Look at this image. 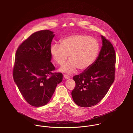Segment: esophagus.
Masks as SVG:
<instances>
[{"label":"esophagus","instance_id":"esophagus-1","mask_svg":"<svg viewBox=\"0 0 133 133\" xmlns=\"http://www.w3.org/2000/svg\"><path fill=\"white\" fill-rule=\"evenodd\" d=\"M63 77H64V78L65 79H68L70 78V77L69 76H68V75H64Z\"/></svg>","mask_w":133,"mask_h":133}]
</instances>
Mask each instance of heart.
I'll return each mask as SVG.
<instances>
[{
  "label": "heart",
  "mask_w": 133,
  "mask_h": 133,
  "mask_svg": "<svg viewBox=\"0 0 133 133\" xmlns=\"http://www.w3.org/2000/svg\"><path fill=\"white\" fill-rule=\"evenodd\" d=\"M99 45L98 41L84 34L74 35L63 38L61 44H53L50 52L54 61L62 65L68 59L70 60L60 69L62 72L71 74L77 68L81 71L88 69L94 63L98 55Z\"/></svg>",
  "instance_id": "heart-1"
}]
</instances>
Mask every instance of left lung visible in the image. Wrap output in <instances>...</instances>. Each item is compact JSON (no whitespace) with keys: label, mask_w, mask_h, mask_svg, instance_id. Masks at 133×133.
<instances>
[{"label":"left lung","mask_w":133,"mask_h":133,"mask_svg":"<svg viewBox=\"0 0 133 133\" xmlns=\"http://www.w3.org/2000/svg\"><path fill=\"white\" fill-rule=\"evenodd\" d=\"M102 46L95 62L83 72L73 77L76 86L72 96L78 106L88 108L99 102L114 82L116 54L111 42L101 36Z\"/></svg>","instance_id":"1"}]
</instances>
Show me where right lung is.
Here are the masks:
<instances>
[{"mask_svg": "<svg viewBox=\"0 0 133 133\" xmlns=\"http://www.w3.org/2000/svg\"><path fill=\"white\" fill-rule=\"evenodd\" d=\"M48 30L32 34L16 51L13 78L19 91L30 105L39 107L46 104L62 74L53 73L55 68L51 62V44L55 36Z\"/></svg>", "mask_w": 133, "mask_h": 133, "instance_id": "right-lung-1", "label": "right lung"}]
</instances>
